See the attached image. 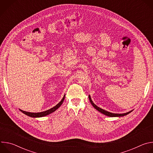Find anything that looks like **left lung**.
<instances>
[{
	"instance_id": "obj_1",
	"label": "left lung",
	"mask_w": 153,
	"mask_h": 153,
	"mask_svg": "<svg viewBox=\"0 0 153 153\" xmlns=\"http://www.w3.org/2000/svg\"><path fill=\"white\" fill-rule=\"evenodd\" d=\"M88 97H89L91 105L94 106V108L95 109H96V110H97L98 111L102 113V114H105V115H106V116H109V117H121V116H126V115L128 114L129 113H130L131 112H132V111H129V112H128V113H123V114H116V113H110V112H108V111H106V110H103V109H102V108L98 107L97 105H96L93 103V102L92 101L91 98V97H90V95L88 96Z\"/></svg>"
}]
</instances>
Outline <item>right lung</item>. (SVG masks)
<instances>
[{
	"instance_id": "obj_1",
	"label": "right lung",
	"mask_w": 153,
	"mask_h": 153,
	"mask_svg": "<svg viewBox=\"0 0 153 153\" xmlns=\"http://www.w3.org/2000/svg\"><path fill=\"white\" fill-rule=\"evenodd\" d=\"M65 95H64L63 97L62 98V99L61 100V101L58 103L55 106L53 107L52 108L50 109V110H48L47 111H43V112H40V113H30V112H27V111H23V110H20V111L21 112H22L24 114H26L27 116H28L30 117H44L45 116H47L53 112H54L57 109H58L60 106L62 104L64 99H65Z\"/></svg>"
}]
</instances>
